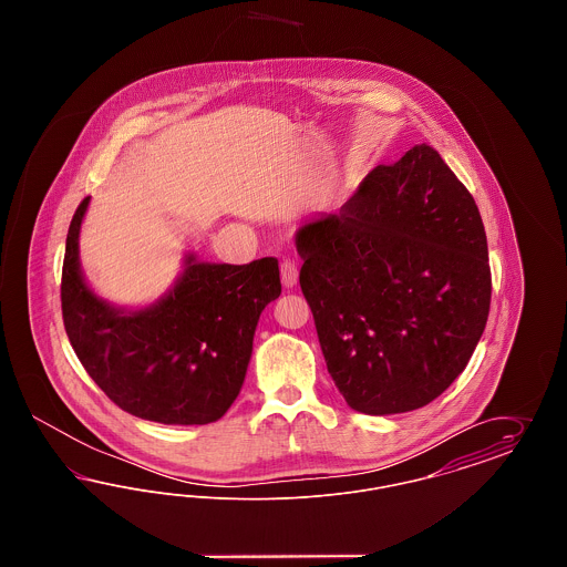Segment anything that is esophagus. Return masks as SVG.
<instances>
[{
	"label": "esophagus",
	"mask_w": 567,
	"mask_h": 567,
	"mask_svg": "<svg viewBox=\"0 0 567 567\" xmlns=\"http://www.w3.org/2000/svg\"><path fill=\"white\" fill-rule=\"evenodd\" d=\"M297 276H299V270H297L296 261L285 259V261L280 264V278H282L285 289H293V287H296Z\"/></svg>",
	"instance_id": "obj_1"
}]
</instances>
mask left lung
Wrapping results in <instances>:
<instances>
[{"instance_id": "1", "label": "left lung", "mask_w": 567, "mask_h": 567, "mask_svg": "<svg viewBox=\"0 0 567 567\" xmlns=\"http://www.w3.org/2000/svg\"><path fill=\"white\" fill-rule=\"evenodd\" d=\"M296 244L327 372L352 410L423 408L465 370L491 306L488 248L472 193L435 148L374 167Z\"/></svg>"}]
</instances>
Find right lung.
Segmentation results:
<instances>
[{
	"label": "right lung",
	"instance_id": "right-lung-1",
	"mask_svg": "<svg viewBox=\"0 0 567 567\" xmlns=\"http://www.w3.org/2000/svg\"><path fill=\"white\" fill-rule=\"evenodd\" d=\"M89 197L72 216L61 271V312L86 374L121 410L163 425L218 421L243 389L261 310L280 296L278 259L246 266L193 255L174 289L144 310L95 296L81 274L79 234Z\"/></svg>",
	"mask_w": 567,
	"mask_h": 567
}]
</instances>
